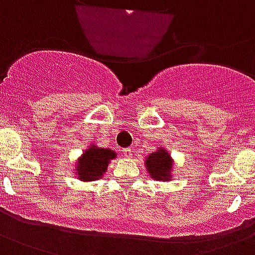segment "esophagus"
<instances>
[{"instance_id": "34e87169", "label": "esophagus", "mask_w": 255, "mask_h": 255, "mask_svg": "<svg viewBox=\"0 0 255 255\" xmlns=\"http://www.w3.org/2000/svg\"><path fill=\"white\" fill-rule=\"evenodd\" d=\"M122 154L125 158H131L133 156V151H131V148H124L122 150Z\"/></svg>"}]
</instances>
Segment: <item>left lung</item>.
Instances as JSON below:
<instances>
[{
    "label": "left lung",
    "instance_id": "8db88e82",
    "mask_svg": "<svg viewBox=\"0 0 255 255\" xmlns=\"http://www.w3.org/2000/svg\"><path fill=\"white\" fill-rule=\"evenodd\" d=\"M144 167L154 180L171 182L174 171V159L166 147H158L144 158Z\"/></svg>",
    "mask_w": 255,
    "mask_h": 255
}]
</instances>
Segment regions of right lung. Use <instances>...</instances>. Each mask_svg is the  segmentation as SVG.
Here are the masks:
<instances>
[{
    "label": "right lung",
    "instance_id": "1",
    "mask_svg": "<svg viewBox=\"0 0 255 255\" xmlns=\"http://www.w3.org/2000/svg\"><path fill=\"white\" fill-rule=\"evenodd\" d=\"M117 158V152L112 148L99 147L97 144H89L75 162V174L81 182H93L103 178L108 171V164Z\"/></svg>",
    "mask_w": 255,
    "mask_h": 255
}]
</instances>
